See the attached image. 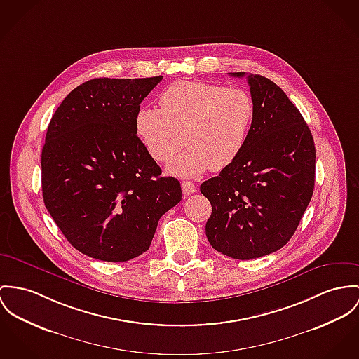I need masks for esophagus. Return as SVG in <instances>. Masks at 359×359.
Returning a JSON list of instances; mask_svg holds the SVG:
<instances>
[{"instance_id":"34e87169","label":"esophagus","mask_w":359,"mask_h":359,"mask_svg":"<svg viewBox=\"0 0 359 359\" xmlns=\"http://www.w3.org/2000/svg\"><path fill=\"white\" fill-rule=\"evenodd\" d=\"M182 190H183L184 195H191V194L196 191V186L191 182H183L182 183Z\"/></svg>"}]
</instances>
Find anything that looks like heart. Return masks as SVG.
I'll return each mask as SVG.
<instances>
[{
    "label": "heart",
    "instance_id": "heart-1",
    "mask_svg": "<svg viewBox=\"0 0 359 359\" xmlns=\"http://www.w3.org/2000/svg\"><path fill=\"white\" fill-rule=\"evenodd\" d=\"M254 120V102L246 90L206 82H177L160 98V109L142 108L135 128L140 142L158 163L169 161L183 143L187 149L168 172L198 177L206 169L221 170L243 151Z\"/></svg>",
    "mask_w": 359,
    "mask_h": 359
}]
</instances>
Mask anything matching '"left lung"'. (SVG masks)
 <instances>
[{
  "label": "left lung",
  "instance_id": "1",
  "mask_svg": "<svg viewBox=\"0 0 359 359\" xmlns=\"http://www.w3.org/2000/svg\"><path fill=\"white\" fill-rule=\"evenodd\" d=\"M245 72L231 76L243 78ZM254 120L241 156L201 184L212 248L252 259L287 245L311 199L316 147L298 108L271 79L248 74Z\"/></svg>",
  "mask_w": 359,
  "mask_h": 359
}]
</instances>
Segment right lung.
<instances>
[{
	"instance_id": "add662e5",
	"label": "right lung",
	"mask_w": 359,
	"mask_h": 359,
	"mask_svg": "<svg viewBox=\"0 0 359 359\" xmlns=\"http://www.w3.org/2000/svg\"><path fill=\"white\" fill-rule=\"evenodd\" d=\"M163 81L98 78L57 108L42 149V195L67 241L83 254L124 262L147 251L158 220L182 201L177 179L137 137L140 102Z\"/></svg>"
}]
</instances>
